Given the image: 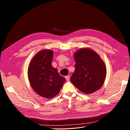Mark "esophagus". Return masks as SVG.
I'll return each instance as SVG.
<instances>
[{
  "label": "esophagus",
  "instance_id": "esophagus-1",
  "mask_svg": "<svg viewBox=\"0 0 130 130\" xmlns=\"http://www.w3.org/2000/svg\"><path fill=\"white\" fill-rule=\"evenodd\" d=\"M70 76L69 75H67V76H66L65 77H66V80L67 81H69V80H70Z\"/></svg>",
  "mask_w": 130,
  "mask_h": 130
}]
</instances>
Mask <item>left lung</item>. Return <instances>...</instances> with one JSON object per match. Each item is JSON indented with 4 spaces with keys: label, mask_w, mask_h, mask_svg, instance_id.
<instances>
[{
    "label": "left lung",
    "mask_w": 130,
    "mask_h": 130,
    "mask_svg": "<svg viewBox=\"0 0 130 130\" xmlns=\"http://www.w3.org/2000/svg\"><path fill=\"white\" fill-rule=\"evenodd\" d=\"M75 70L70 80L73 84L85 94H90L103 85L106 75L105 64L93 50L84 48L74 54Z\"/></svg>",
    "instance_id": "obj_1"
}]
</instances>
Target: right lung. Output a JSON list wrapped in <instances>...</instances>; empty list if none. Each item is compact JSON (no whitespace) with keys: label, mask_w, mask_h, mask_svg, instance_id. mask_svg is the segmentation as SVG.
Wrapping results in <instances>:
<instances>
[{"label":"right lung","mask_w":130,"mask_h":130,"mask_svg":"<svg viewBox=\"0 0 130 130\" xmlns=\"http://www.w3.org/2000/svg\"><path fill=\"white\" fill-rule=\"evenodd\" d=\"M53 52L43 50L31 60L28 68V77L31 87L38 95L48 99L60 92L66 78L53 67Z\"/></svg>","instance_id":"1"}]
</instances>
